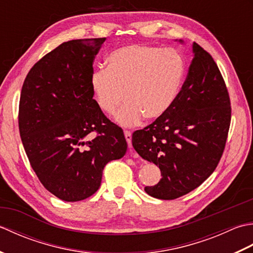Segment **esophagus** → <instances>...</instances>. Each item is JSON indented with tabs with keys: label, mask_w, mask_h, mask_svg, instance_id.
Here are the masks:
<instances>
[{
	"label": "esophagus",
	"mask_w": 253,
	"mask_h": 253,
	"mask_svg": "<svg viewBox=\"0 0 253 253\" xmlns=\"http://www.w3.org/2000/svg\"><path fill=\"white\" fill-rule=\"evenodd\" d=\"M124 133H125V138H126V141L128 143V147L130 148V146H131V132L128 131V130H125V131H124Z\"/></svg>",
	"instance_id": "1"
}]
</instances>
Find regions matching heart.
<instances>
[{"label":"heart","instance_id":"b5f03b06","mask_svg":"<svg viewBox=\"0 0 253 253\" xmlns=\"http://www.w3.org/2000/svg\"><path fill=\"white\" fill-rule=\"evenodd\" d=\"M186 72L185 58L174 49L129 44L106 58V69H96L90 88L96 104L113 114L124 101L116 122L131 127L146 117L155 121L169 112L178 98Z\"/></svg>","mask_w":253,"mask_h":253}]
</instances>
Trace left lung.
<instances>
[{
    "instance_id": "1",
    "label": "left lung",
    "mask_w": 253,
    "mask_h": 253,
    "mask_svg": "<svg viewBox=\"0 0 253 253\" xmlns=\"http://www.w3.org/2000/svg\"><path fill=\"white\" fill-rule=\"evenodd\" d=\"M192 53L188 76L173 106L132 133V147L162 174L157 185L144 187V191L162 200L186 195L213 173L230 125V101L216 63L196 42Z\"/></svg>"
}]
</instances>
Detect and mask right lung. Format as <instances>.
Segmentation results:
<instances>
[{
	"mask_svg": "<svg viewBox=\"0 0 253 253\" xmlns=\"http://www.w3.org/2000/svg\"><path fill=\"white\" fill-rule=\"evenodd\" d=\"M105 40L64 42L35 64L21 89L18 125L27 157L41 184L67 202L92 196L104 166L127 150L123 129L105 117L90 88Z\"/></svg>",
	"mask_w": 253,
	"mask_h": 253,
	"instance_id": "add662e5",
	"label": "right lung"
}]
</instances>
